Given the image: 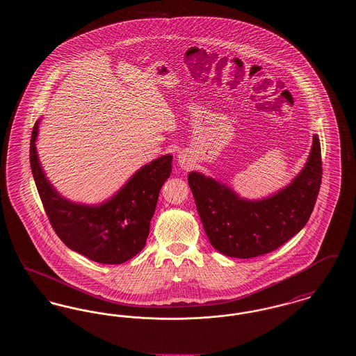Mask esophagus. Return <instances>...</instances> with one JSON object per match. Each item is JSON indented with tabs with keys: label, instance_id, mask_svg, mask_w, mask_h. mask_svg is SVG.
Masks as SVG:
<instances>
[{
	"label": "esophagus",
	"instance_id": "34e87169",
	"mask_svg": "<svg viewBox=\"0 0 356 356\" xmlns=\"http://www.w3.org/2000/svg\"><path fill=\"white\" fill-rule=\"evenodd\" d=\"M179 164H180L184 170H188V163H186V160L184 157H179Z\"/></svg>",
	"mask_w": 356,
	"mask_h": 356
}]
</instances>
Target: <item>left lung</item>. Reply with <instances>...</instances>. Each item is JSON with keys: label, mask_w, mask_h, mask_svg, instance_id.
<instances>
[{"label": "left lung", "mask_w": 356, "mask_h": 356, "mask_svg": "<svg viewBox=\"0 0 356 356\" xmlns=\"http://www.w3.org/2000/svg\"><path fill=\"white\" fill-rule=\"evenodd\" d=\"M318 135L303 170L289 186L263 200H247L229 186L199 172L188 175L204 231L222 254L250 259L277 250L309 219L322 183Z\"/></svg>", "instance_id": "left-lung-1"}]
</instances>
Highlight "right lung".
Instances as JSON below:
<instances>
[{
  "instance_id": "1",
  "label": "right lung",
  "mask_w": 356,
  "mask_h": 356,
  "mask_svg": "<svg viewBox=\"0 0 356 356\" xmlns=\"http://www.w3.org/2000/svg\"><path fill=\"white\" fill-rule=\"evenodd\" d=\"M38 124L31 137V167L47 216L57 236L70 250L102 264H121L138 254L149 235L159 193L172 170L165 154L136 172L127 184L100 205L64 199L47 179L35 149Z\"/></svg>"
}]
</instances>
